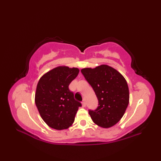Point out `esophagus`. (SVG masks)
<instances>
[{
    "mask_svg": "<svg viewBox=\"0 0 161 161\" xmlns=\"http://www.w3.org/2000/svg\"><path fill=\"white\" fill-rule=\"evenodd\" d=\"M81 104H82V107H86V102H85L84 100L82 102H81Z\"/></svg>",
    "mask_w": 161,
    "mask_h": 161,
    "instance_id": "esophagus-1",
    "label": "esophagus"
}]
</instances>
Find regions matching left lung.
<instances>
[{
    "instance_id": "obj_1",
    "label": "left lung",
    "mask_w": 161,
    "mask_h": 161,
    "mask_svg": "<svg viewBox=\"0 0 161 161\" xmlns=\"http://www.w3.org/2000/svg\"><path fill=\"white\" fill-rule=\"evenodd\" d=\"M81 72L98 100L97 108L88 111L92 120L103 128L117 124L124 115L129 102V87L125 77L107 65L83 68Z\"/></svg>"
}]
</instances>
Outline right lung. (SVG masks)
Wrapping results in <instances>:
<instances>
[{
    "label": "right lung",
    "instance_id": "obj_1",
    "mask_svg": "<svg viewBox=\"0 0 161 161\" xmlns=\"http://www.w3.org/2000/svg\"><path fill=\"white\" fill-rule=\"evenodd\" d=\"M77 68L58 66L44 74L37 84L35 104L41 117L50 127L63 130L75 120L80 102L68 86L78 75Z\"/></svg>",
    "mask_w": 161,
    "mask_h": 161
}]
</instances>
